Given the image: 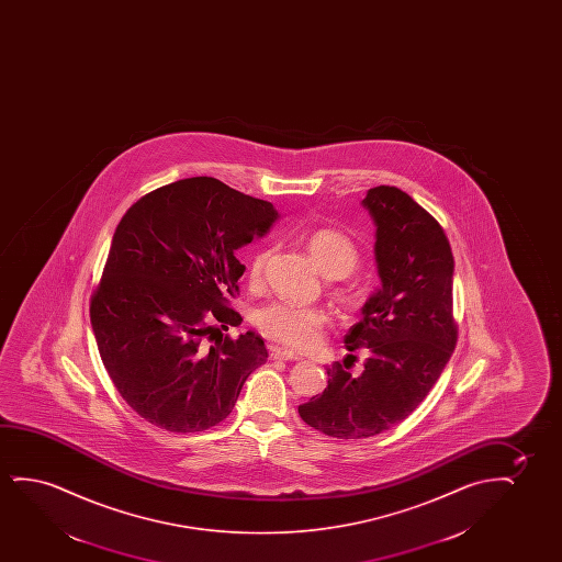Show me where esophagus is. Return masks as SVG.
I'll return each mask as SVG.
<instances>
[{"label": "esophagus", "mask_w": 562, "mask_h": 562, "mask_svg": "<svg viewBox=\"0 0 562 562\" xmlns=\"http://www.w3.org/2000/svg\"><path fill=\"white\" fill-rule=\"evenodd\" d=\"M270 357L272 359H277V361H300V355L293 353L290 349H284V347H270Z\"/></svg>", "instance_id": "34e87169"}]
</instances>
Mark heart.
Listing matches in <instances>:
<instances>
[{
	"label": "heart",
	"instance_id": "obj_1",
	"mask_svg": "<svg viewBox=\"0 0 562 562\" xmlns=\"http://www.w3.org/2000/svg\"><path fill=\"white\" fill-rule=\"evenodd\" d=\"M311 259L324 277L338 280L353 272L359 262V249L349 236L336 228H316L305 238ZM269 251H261L254 257L249 267V277H261L262 267ZM339 297L346 293L339 292ZM255 326L270 339H277L284 346L295 349H311L323 338L328 324L326 311L318 307H301L288 301H272L255 313Z\"/></svg>",
	"mask_w": 562,
	"mask_h": 562
}]
</instances>
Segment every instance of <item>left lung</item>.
<instances>
[{
	"instance_id": "left-lung-1",
	"label": "left lung",
	"mask_w": 562,
	"mask_h": 562,
	"mask_svg": "<svg viewBox=\"0 0 562 562\" xmlns=\"http://www.w3.org/2000/svg\"><path fill=\"white\" fill-rule=\"evenodd\" d=\"M361 205L376 226L382 285L364 301L344 344L349 351L367 349L369 357L359 376L334 362L326 390L300 405L308 426L338 439L370 438L405 420L457 344L454 261L443 228L393 186L370 188Z\"/></svg>"
}]
</instances>
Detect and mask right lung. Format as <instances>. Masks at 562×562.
I'll list each match as a JSON object with an SVG mask.
<instances>
[{
	"label": "right lung",
	"instance_id": "add662e5",
	"mask_svg": "<svg viewBox=\"0 0 562 562\" xmlns=\"http://www.w3.org/2000/svg\"><path fill=\"white\" fill-rule=\"evenodd\" d=\"M278 218L269 201L209 177L157 188L126 211L90 318L109 376L142 418L178 434L207 430L267 362L255 331L207 338L241 323L228 307L246 270L236 251Z\"/></svg>",
	"mask_w": 562,
	"mask_h": 562
}]
</instances>
